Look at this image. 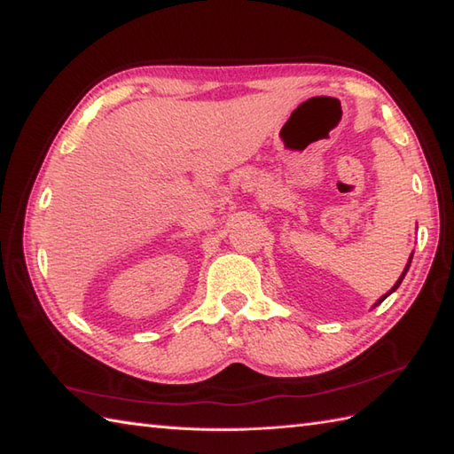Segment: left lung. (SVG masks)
I'll return each mask as SVG.
<instances>
[{
	"mask_svg": "<svg viewBox=\"0 0 454 454\" xmlns=\"http://www.w3.org/2000/svg\"><path fill=\"white\" fill-rule=\"evenodd\" d=\"M412 255H414V253H412ZM412 255H410V259H408V262H406V267H404V270H403V275H400V278H398V280L395 282V286H393L391 290H388V292L385 294V296H381V298H379V300L375 301V305H373V308H377V305H379V303H381V301H383V300H385L387 296H391V294H393V292H395V290H396V288L400 286V282H403V280H404V277H406V272H408V269H410V262H412Z\"/></svg>",
	"mask_w": 454,
	"mask_h": 454,
	"instance_id": "obj_1",
	"label": "left lung"
}]
</instances>
